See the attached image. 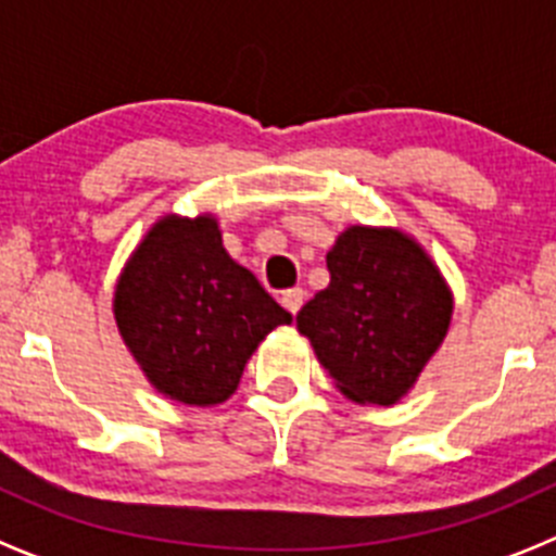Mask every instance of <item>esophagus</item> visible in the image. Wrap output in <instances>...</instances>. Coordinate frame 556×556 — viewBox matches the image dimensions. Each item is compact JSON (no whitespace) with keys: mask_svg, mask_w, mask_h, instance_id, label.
<instances>
[{"mask_svg":"<svg viewBox=\"0 0 556 556\" xmlns=\"http://www.w3.org/2000/svg\"><path fill=\"white\" fill-rule=\"evenodd\" d=\"M303 298H306V292H303V289H287V292L281 294V306L287 308L289 314H298L303 306Z\"/></svg>","mask_w":556,"mask_h":556,"instance_id":"esophagus-1","label":"esophagus"}]
</instances>
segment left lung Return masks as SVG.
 <instances>
[{"instance_id":"8db88e82","label":"left lung","mask_w":556,"mask_h":556,"mask_svg":"<svg viewBox=\"0 0 556 556\" xmlns=\"http://www.w3.org/2000/svg\"><path fill=\"white\" fill-rule=\"evenodd\" d=\"M331 283L298 312V331L353 404L392 406L443 345L454 294L397 228L351 225L326 255Z\"/></svg>"}]
</instances>
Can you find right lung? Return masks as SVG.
<instances>
[{
    "label": "right lung",
    "mask_w": 556,
    "mask_h": 556,
    "mask_svg": "<svg viewBox=\"0 0 556 556\" xmlns=\"http://www.w3.org/2000/svg\"><path fill=\"white\" fill-rule=\"evenodd\" d=\"M113 317L147 381L189 406L228 401L258 342L292 323L230 258L211 214H169L147 230L116 281Z\"/></svg>",
    "instance_id": "add662e5"
}]
</instances>
